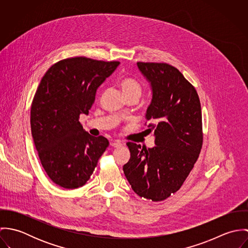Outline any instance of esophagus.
Segmentation results:
<instances>
[{
  "label": "esophagus",
  "instance_id": "34e87169",
  "mask_svg": "<svg viewBox=\"0 0 248 248\" xmlns=\"http://www.w3.org/2000/svg\"><path fill=\"white\" fill-rule=\"evenodd\" d=\"M123 144L122 142L119 141V140H114V141L110 142V146L111 147H114V148H118V147H121Z\"/></svg>",
  "mask_w": 248,
  "mask_h": 248
}]
</instances>
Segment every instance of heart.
<instances>
[{"mask_svg": "<svg viewBox=\"0 0 248 248\" xmlns=\"http://www.w3.org/2000/svg\"><path fill=\"white\" fill-rule=\"evenodd\" d=\"M120 88L125 95V97L131 96V95H137V96L140 97V95H141V85L133 78H130V77L123 78L120 81Z\"/></svg>", "mask_w": 248, "mask_h": 248, "instance_id": "b5f03b06", "label": "heart"}]
</instances>
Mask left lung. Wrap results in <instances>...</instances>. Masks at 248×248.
<instances>
[{
  "mask_svg": "<svg viewBox=\"0 0 248 248\" xmlns=\"http://www.w3.org/2000/svg\"><path fill=\"white\" fill-rule=\"evenodd\" d=\"M138 67L152 89L146 131L154 132L155 146L127 142L131 157L123 171L135 193L160 202L181 187L199 157L203 140L201 101L175 67L143 62Z\"/></svg>",
  "mask_w": 248,
  "mask_h": 248,
  "instance_id": "8db88e82",
  "label": "left lung"
}]
</instances>
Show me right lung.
I'll list each match as a JSON object with an SVG mask.
<instances>
[{
	"instance_id": "right-lung-1",
	"label": "right lung",
	"mask_w": 248,
	"mask_h": 248,
	"mask_svg": "<svg viewBox=\"0 0 248 248\" xmlns=\"http://www.w3.org/2000/svg\"><path fill=\"white\" fill-rule=\"evenodd\" d=\"M120 63L73 57L52 65L43 76L31 109V134L42 166L60 187L83 186L108 146L79 122L89 114L96 91Z\"/></svg>"
}]
</instances>
